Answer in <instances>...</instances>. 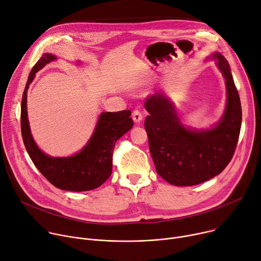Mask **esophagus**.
<instances>
[{"mask_svg": "<svg viewBox=\"0 0 261 261\" xmlns=\"http://www.w3.org/2000/svg\"><path fill=\"white\" fill-rule=\"evenodd\" d=\"M142 118H143V116H142V113L140 112L139 110H134L133 111V120L134 121L136 122V123H140L142 121Z\"/></svg>", "mask_w": 261, "mask_h": 261, "instance_id": "34e87169", "label": "esophagus"}]
</instances>
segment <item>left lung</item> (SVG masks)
<instances>
[{"instance_id": "obj_1", "label": "left lung", "mask_w": 261, "mask_h": 261, "mask_svg": "<svg viewBox=\"0 0 261 261\" xmlns=\"http://www.w3.org/2000/svg\"><path fill=\"white\" fill-rule=\"evenodd\" d=\"M227 86V107L223 119L210 130L186 129L178 121L172 105L163 94L146 99L149 113L144 121L155 170L175 186L204 183L230 163L242 126V106L226 58L213 55Z\"/></svg>"}]
</instances>
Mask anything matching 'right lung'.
I'll return each instance as SVG.
<instances>
[{
  "mask_svg": "<svg viewBox=\"0 0 261 261\" xmlns=\"http://www.w3.org/2000/svg\"><path fill=\"white\" fill-rule=\"evenodd\" d=\"M56 57L45 53L32 68L21 105V130L29 156L48 181L55 187L68 191H88L101 186L112 174L113 151L117 140L128 132L134 121L129 110L102 113L96 129L86 147L68 158H51L37 147L30 133L27 118V91L35 73Z\"/></svg>",
  "mask_w": 261,
  "mask_h": 261,
  "instance_id": "right-lung-1",
  "label": "right lung"
}]
</instances>
